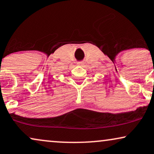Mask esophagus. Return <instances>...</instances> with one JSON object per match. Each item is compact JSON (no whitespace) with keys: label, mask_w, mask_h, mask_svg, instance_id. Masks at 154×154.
<instances>
[{"label":"esophagus","mask_w":154,"mask_h":154,"mask_svg":"<svg viewBox=\"0 0 154 154\" xmlns=\"http://www.w3.org/2000/svg\"><path fill=\"white\" fill-rule=\"evenodd\" d=\"M84 65H85V63L83 62H79L77 63V65H79V66H84Z\"/></svg>","instance_id":"esophagus-1"}]
</instances>
